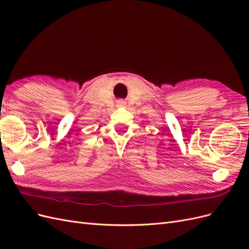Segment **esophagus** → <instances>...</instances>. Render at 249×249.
<instances>
[{
    "label": "esophagus",
    "mask_w": 249,
    "mask_h": 249,
    "mask_svg": "<svg viewBox=\"0 0 249 249\" xmlns=\"http://www.w3.org/2000/svg\"><path fill=\"white\" fill-rule=\"evenodd\" d=\"M117 107H118V108H124V107H125V102L119 101V102L117 103Z\"/></svg>",
    "instance_id": "34e87169"
}]
</instances>
